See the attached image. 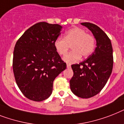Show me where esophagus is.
<instances>
[{"mask_svg":"<svg viewBox=\"0 0 124 124\" xmlns=\"http://www.w3.org/2000/svg\"><path fill=\"white\" fill-rule=\"evenodd\" d=\"M67 68H70V67H71V64H67Z\"/></svg>","mask_w":124,"mask_h":124,"instance_id":"34e87169","label":"esophagus"}]
</instances>
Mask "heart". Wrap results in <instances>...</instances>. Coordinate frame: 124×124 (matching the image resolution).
Here are the masks:
<instances>
[{"label": "heart", "instance_id": "b5f03b06", "mask_svg": "<svg viewBox=\"0 0 124 124\" xmlns=\"http://www.w3.org/2000/svg\"><path fill=\"white\" fill-rule=\"evenodd\" d=\"M73 50L63 57V60L69 64L78 62L81 55L86 57L91 55L94 50L95 39L90 34H86L84 29L79 27H74L69 29L64 34V38L58 37L54 41V47L60 55L67 53L69 46Z\"/></svg>", "mask_w": 124, "mask_h": 124}]
</instances>
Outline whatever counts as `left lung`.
Listing matches in <instances>:
<instances>
[{
  "label": "left lung",
  "instance_id": "1",
  "mask_svg": "<svg viewBox=\"0 0 124 124\" xmlns=\"http://www.w3.org/2000/svg\"><path fill=\"white\" fill-rule=\"evenodd\" d=\"M88 28L96 40V48L86 60L71 65L74 72L70 88L74 95L90 98L97 95L107 83L113 65V48L110 39L98 26L81 23Z\"/></svg>",
  "mask_w": 124,
  "mask_h": 124
}]
</instances>
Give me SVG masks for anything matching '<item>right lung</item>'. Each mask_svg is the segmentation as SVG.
<instances>
[{"mask_svg":"<svg viewBox=\"0 0 124 124\" xmlns=\"http://www.w3.org/2000/svg\"><path fill=\"white\" fill-rule=\"evenodd\" d=\"M62 29L58 24L39 22L27 29L16 43L13 60L15 80L30 100L48 99L54 79L66 69L54 47Z\"/></svg>","mask_w":124,"mask_h":124,"instance_id":"right-lung-1","label":"right lung"}]
</instances>
